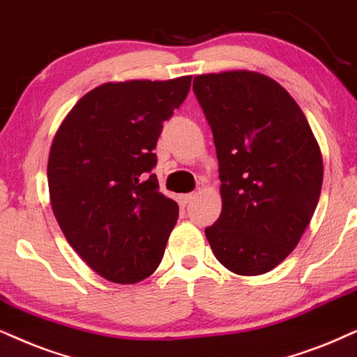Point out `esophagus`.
<instances>
[{
  "instance_id": "obj_1",
  "label": "esophagus",
  "mask_w": 357,
  "mask_h": 357,
  "mask_svg": "<svg viewBox=\"0 0 357 357\" xmlns=\"http://www.w3.org/2000/svg\"><path fill=\"white\" fill-rule=\"evenodd\" d=\"M192 197H194V194H192V192H188V194H179L178 199H179V202H181L183 206H186L188 202L192 199Z\"/></svg>"
}]
</instances>
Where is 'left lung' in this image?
Segmentation results:
<instances>
[{
  "label": "left lung",
  "instance_id": "left-lung-1",
  "mask_svg": "<svg viewBox=\"0 0 357 357\" xmlns=\"http://www.w3.org/2000/svg\"><path fill=\"white\" fill-rule=\"evenodd\" d=\"M214 137L222 212L206 237L237 275L267 273L295 249L318 206L323 158L298 103L267 75L194 77Z\"/></svg>",
  "mask_w": 357,
  "mask_h": 357
}]
</instances>
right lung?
<instances>
[{
  "instance_id": "1",
  "label": "right lung",
  "mask_w": 357,
  "mask_h": 357,
  "mask_svg": "<svg viewBox=\"0 0 357 357\" xmlns=\"http://www.w3.org/2000/svg\"><path fill=\"white\" fill-rule=\"evenodd\" d=\"M189 87L191 75L103 84L75 103L54 137V215L72 249L114 283L142 282L163 259L179 207L160 192L153 150Z\"/></svg>"
}]
</instances>
